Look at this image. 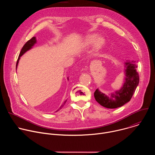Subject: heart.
<instances>
[{
  "label": "heart",
  "mask_w": 155,
  "mask_h": 155,
  "mask_svg": "<svg viewBox=\"0 0 155 155\" xmlns=\"http://www.w3.org/2000/svg\"><path fill=\"white\" fill-rule=\"evenodd\" d=\"M105 40L102 36H99L96 38V35L93 34L86 37L84 39V43L85 46H91L93 44L94 48L97 51L101 49L105 45Z\"/></svg>",
  "instance_id": "b5f03b06"
}]
</instances>
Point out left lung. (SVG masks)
Returning a JSON list of instances; mask_svg holds the SVG:
<instances>
[{
  "label": "left lung",
  "instance_id": "obj_1",
  "mask_svg": "<svg viewBox=\"0 0 155 155\" xmlns=\"http://www.w3.org/2000/svg\"><path fill=\"white\" fill-rule=\"evenodd\" d=\"M124 79L120 89L115 93L106 95L97 89L94 93L96 101L102 106L108 108L120 107L129 102L133 96L139 82L137 72V63L134 61H126L124 63Z\"/></svg>",
  "mask_w": 155,
  "mask_h": 155
}]
</instances>
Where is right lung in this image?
Instances as JSON below:
<instances>
[{
  "instance_id": "1",
  "label": "right lung",
  "mask_w": 155,
  "mask_h": 155,
  "mask_svg": "<svg viewBox=\"0 0 155 155\" xmlns=\"http://www.w3.org/2000/svg\"><path fill=\"white\" fill-rule=\"evenodd\" d=\"M36 43H37L36 37H33L31 39H30L29 40H28V41L25 44V45L23 46V48H22V49H21V51H20V53H19V57H18V60H17L16 65V69H17L18 65V62H19V59H20L21 56H23L26 51H29V50H31V49L34 47V45H35V44ZM68 79H69V78H68ZM66 101H67V100L64 101V102L63 103V104L59 107V108L58 110H57L56 112L59 111V110L61 108H62L64 107V104H65Z\"/></svg>"
}]
</instances>
